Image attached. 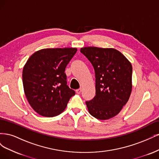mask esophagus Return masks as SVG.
I'll list each match as a JSON object with an SVG mask.
<instances>
[{
	"label": "esophagus",
	"instance_id": "34e87169",
	"mask_svg": "<svg viewBox=\"0 0 159 159\" xmlns=\"http://www.w3.org/2000/svg\"><path fill=\"white\" fill-rule=\"evenodd\" d=\"M75 91H76L77 93H80L81 91V88H79V89H76Z\"/></svg>",
	"mask_w": 159,
	"mask_h": 159
}]
</instances>
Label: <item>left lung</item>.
I'll list each match as a JSON object with an SVG mask.
<instances>
[{
	"label": "left lung",
	"instance_id": "1",
	"mask_svg": "<svg viewBox=\"0 0 159 159\" xmlns=\"http://www.w3.org/2000/svg\"><path fill=\"white\" fill-rule=\"evenodd\" d=\"M80 52L92 64L95 74L96 95L85 102L89 113L99 120L115 117L131 93V64L113 48L85 47Z\"/></svg>",
	"mask_w": 159,
	"mask_h": 159
}]
</instances>
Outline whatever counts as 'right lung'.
I'll use <instances>...</instances> for the list:
<instances>
[{"label": "right lung", "mask_w": 159, "mask_h": 159, "mask_svg": "<svg viewBox=\"0 0 159 159\" xmlns=\"http://www.w3.org/2000/svg\"><path fill=\"white\" fill-rule=\"evenodd\" d=\"M75 48H46L36 52L22 71V82L28 103L42 116L52 117L66 109L75 91L67 85L66 66Z\"/></svg>", "instance_id": "add662e5"}]
</instances>
